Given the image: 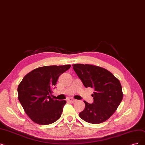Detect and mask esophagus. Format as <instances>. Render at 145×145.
<instances>
[{
	"instance_id": "1",
	"label": "esophagus",
	"mask_w": 145,
	"mask_h": 145,
	"mask_svg": "<svg viewBox=\"0 0 145 145\" xmlns=\"http://www.w3.org/2000/svg\"><path fill=\"white\" fill-rule=\"evenodd\" d=\"M68 101H70V102L73 103H74V102H76V100L73 99V98H69V99H68Z\"/></svg>"
}]
</instances>
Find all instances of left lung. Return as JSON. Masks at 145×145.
Listing matches in <instances>:
<instances>
[{
    "mask_svg": "<svg viewBox=\"0 0 145 145\" xmlns=\"http://www.w3.org/2000/svg\"><path fill=\"white\" fill-rule=\"evenodd\" d=\"M74 72L86 87L94 88L93 103L85 101V109L79 116L92 124L105 121L114 113L121 103L123 93L119 80L106 69L93 65L74 64Z\"/></svg>",
    "mask_w": 145,
    "mask_h": 145,
    "instance_id": "left-lung-1",
    "label": "left lung"
}]
</instances>
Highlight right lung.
Here are the masks:
<instances>
[{
	"mask_svg": "<svg viewBox=\"0 0 145 145\" xmlns=\"http://www.w3.org/2000/svg\"><path fill=\"white\" fill-rule=\"evenodd\" d=\"M71 65L36 68L24 77L18 87V99L27 116L40 125L52 124L61 117L65 100L50 96L60 75Z\"/></svg>",
	"mask_w": 145,
	"mask_h": 145,
	"instance_id": "right-lung-1",
	"label": "right lung"
}]
</instances>
